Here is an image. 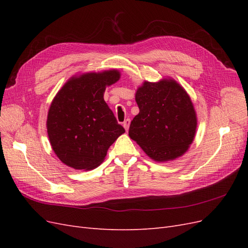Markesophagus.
<instances>
[{"label":"esophagus","mask_w":248,"mask_h":248,"mask_svg":"<svg viewBox=\"0 0 248 248\" xmlns=\"http://www.w3.org/2000/svg\"><path fill=\"white\" fill-rule=\"evenodd\" d=\"M129 125H130V120H129V119H126L125 121L123 122V126H124V128H125V130H126V131L128 130V128H129Z\"/></svg>","instance_id":"esophagus-1"}]
</instances>
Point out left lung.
I'll list each match as a JSON object with an SVG mask.
<instances>
[{
  "instance_id": "1",
  "label": "left lung",
  "mask_w": 248,
  "mask_h": 248,
  "mask_svg": "<svg viewBox=\"0 0 248 248\" xmlns=\"http://www.w3.org/2000/svg\"><path fill=\"white\" fill-rule=\"evenodd\" d=\"M140 112L129 137L155 161L174 160L189 148L197 130L190 97L174 79L145 81L136 93Z\"/></svg>"
}]
</instances>
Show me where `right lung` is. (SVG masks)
Returning <instances> with one entry per match:
<instances>
[{
    "label": "right lung",
    "mask_w": 248,
    "mask_h": 248,
    "mask_svg": "<svg viewBox=\"0 0 248 248\" xmlns=\"http://www.w3.org/2000/svg\"><path fill=\"white\" fill-rule=\"evenodd\" d=\"M120 78L116 69L71 78L57 93L47 115L52 150L66 166L90 170L125 132L103 99L106 88Z\"/></svg>",
    "instance_id": "right-lung-1"
}]
</instances>
